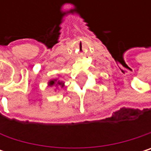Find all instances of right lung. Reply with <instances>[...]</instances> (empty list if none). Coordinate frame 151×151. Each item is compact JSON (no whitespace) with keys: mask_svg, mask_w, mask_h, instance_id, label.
Returning a JSON list of instances; mask_svg holds the SVG:
<instances>
[{"mask_svg":"<svg viewBox=\"0 0 151 151\" xmlns=\"http://www.w3.org/2000/svg\"><path fill=\"white\" fill-rule=\"evenodd\" d=\"M56 86L57 88H58V87H64L65 86V82L64 81H62L60 78H52V79H50V80H49V82H48V86H50V87H52V86ZM57 89H55V91H56Z\"/></svg>","mask_w":151,"mask_h":151,"instance_id":"add662e5","label":"right lung"}]
</instances>
